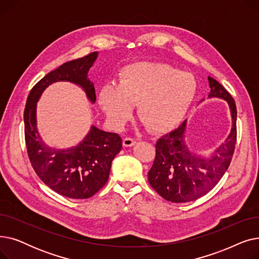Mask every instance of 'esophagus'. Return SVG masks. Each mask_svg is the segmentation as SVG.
<instances>
[{
  "instance_id": "1",
  "label": "esophagus",
  "mask_w": 259,
  "mask_h": 259,
  "mask_svg": "<svg viewBox=\"0 0 259 259\" xmlns=\"http://www.w3.org/2000/svg\"><path fill=\"white\" fill-rule=\"evenodd\" d=\"M135 144H137V141L132 138H125L124 141H122V145H124L125 147H132Z\"/></svg>"
}]
</instances>
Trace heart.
Returning <instances> with one entry per match:
<instances>
[{
	"label": "heart",
	"instance_id": "heart-1",
	"mask_svg": "<svg viewBox=\"0 0 259 259\" xmlns=\"http://www.w3.org/2000/svg\"><path fill=\"white\" fill-rule=\"evenodd\" d=\"M197 90L190 73L165 64L137 63L122 68L117 84H106L99 93V104L110 124L120 129L138 116L147 129L165 132L184 117Z\"/></svg>",
	"mask_w": 259,
	"mask_h": 259
}]
</instances>
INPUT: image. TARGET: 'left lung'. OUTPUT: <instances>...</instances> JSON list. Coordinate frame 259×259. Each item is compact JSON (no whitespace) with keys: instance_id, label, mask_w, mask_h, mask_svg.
Here are the masks:
<instances>
[{"instance_id":"1","label":"left lung","mask_w":259,"mask_h":259,"mask_svg":"<svg viewBox=\"0 0 259 259\" xmlns=\"http://www.w3.org/2000/svg\"><path fill=\"white\" fill-rule=\"evenodd\" d=\"M209 99L225 100L232 117V129L227 140L208 156L197 155L185 142L187 119L156 142V155L148 172V181L166 200L187 202L207 194L229 168L236 144V105L231 94L212 77H208Z\"/></svg>"}]
</instances>
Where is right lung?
<instances>
[{
    "mask_svg": "<svg viewBox=\"0 0 259 259\" xmlns=\"http://www.w3.org/2000/svg\"><path fill=\"white\" fill-rule=\"evenodd\" d=\"M99 52L61 65L46 74L31 89L24 111L25 142L31 165L45 185L63 196L89 198L101 190L109 179L111 162L121 149L118 134L91 126L78 145L68 149L47 146L36 127V103L44 90L56 81H70L83 88L88 100L97 101L88 71Z\"/></svg>",
    "mask_w": 259,
    "mask_h": 259,
    "instance_id": "right-lung-1",
    "label": "right lung"
}]
</instances>
